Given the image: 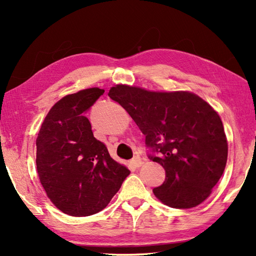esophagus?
Masks as SVG:
<instances>
[{
	"label": "esophagus",
	"instance_id": "34e87169",
	"mask_svg": "<svg viewBox=\"0 0 256 256\" xmlns=\"http://www.w3.org/2000/svg\"><path fill=\"white\" fill-rule=\"evenodd\" d=\"M131 164H133L134 167H141L142 164H144V162H142V159L140 157H134L132 160H131Z\"/></svg>",
	"mask_w": 256,
	"mask_h": 256
}]
</instances>
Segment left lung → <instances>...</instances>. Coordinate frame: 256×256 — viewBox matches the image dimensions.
I'll list each match as a JSON object with an SVG mask.
<instances>
[{
  "label": "left lung",
  "instance_id": "obj_1",
  "mask_svg": "<svg viewBox=\"0 0 256 256\" xmlns=\"http://www.w3.org/2000/svg\"><path fill=\"white\" fill-rule=\"evenodd\" d=\"M146 136L149 154L166 172L154 188L158 200L176 209H190L206 200L227 162L228 142L222 118L198 94L150 92L116 84L108 92Z\"/></svg>",
  "mask_w": 256,
  "mask_h": 256
}]
</instances>
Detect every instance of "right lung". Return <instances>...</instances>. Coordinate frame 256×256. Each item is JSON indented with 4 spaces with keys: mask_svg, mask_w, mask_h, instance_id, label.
I'll return each instance as SVG.
<instances>
[{
    "mask_svg": "<svg viewBox=\"0 0 256 256\" xmlns=\"http://www.w3.org/2000/svg\"><path fill=\"white\" fill-rule=\"evenodd\" d=\"M105 92L88 88L50 108L36 140L40 180L53 204L64 214L86 216L105 209L130 175L94 136L84 112Z\"/></svg>",
    "mask_w": 256,
    "mask_h": 256,
    "instance_id": "right-lung-1",
    "label": "right lung"
}]
</instances>
